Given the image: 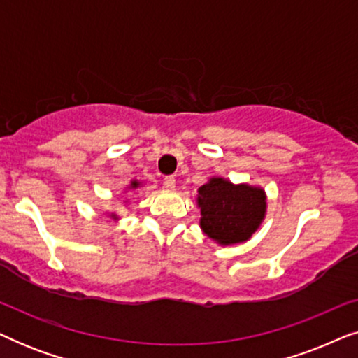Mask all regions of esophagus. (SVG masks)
Here are the masks:
<instances>
[{
    "mask_svg": "<svg viewBox=\"0 0 358 358\" xmlns=\"http://www.w3.org/2000/svg\"><path fill=\"white\" fill-rule=\"evenodd\" d=\"M163 182H164V185L168 189H174L176 187V179L173 178V176H166V178L163 179Z\"/></svg>",
    "mask_w": 358,
    "mask_h": 358,
    "instance_id": "esophagus-1",
    "label": "esophagus"
}]
</instances>
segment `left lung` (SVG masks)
Listing matches in <instances>:
<instances>
[{
    "label": "left lung",
    "mask_w": 358,
    "mask_h": 358,
    "mask_svg": "<svg viewBox=\"0 0 358 358\" xmlns=\"http://www.w3.org/2000/svg\"><path fill=\"white\" fill-rule=\"evenodd\" d=\"M197 192L200 228L220 246L248 241L266 218L267 195L262 187L210 178Z\"/></svg>",
    "instance_id": "8db88e82"
}]
</instances>
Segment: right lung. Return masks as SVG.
Returning <instances> with one entry per match:
<instances>
[{
    "label": "right lung",
    "instance_id": "1",
    "mask_svg": "<svg viewBox=\"0 0 358 358\" xmlns=\"http://www.w3.org/2000/svg\"><path fill=\"white\" fill-rule=\"evenodd\" d=\"M138 187H141V182H140V180H135V179H134V180H130L129 187L125 189V192H129V190H136ZM109 217L114 218V220H119V217H117L115 213H109Z\"/></svg>",
    "mask_w": 358,
    "mask_h": 358
}]
</instances>
